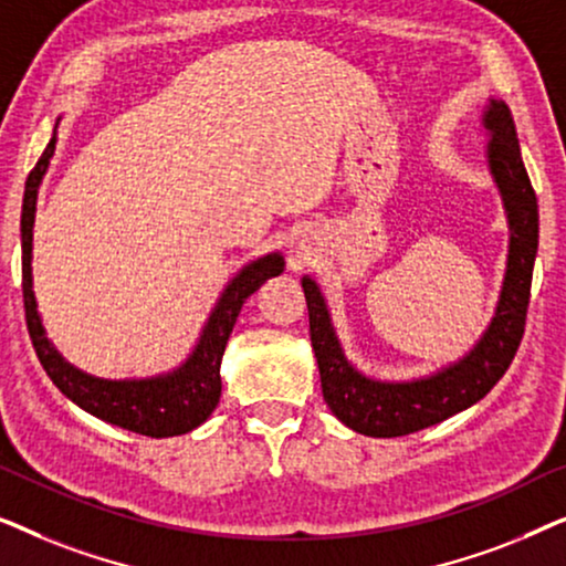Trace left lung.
Returning <instances> with one entry per match:
<instances>
[{
    "label": "left lung",
    "instance_id": "1",
    "mask_svg": "<svg viewBox=\"0 0 566 566\" xmlns=\"http://www.w3.org/2000/svg\"><path fill=\"white\" fill-rule=\"evenodd\" d=\"M482 123L490 134L486 161L507 213L510 250L505 281L490 327L463 358L415 381L368 378L345 358L319 285L312 277L301 281L324 401L339 422L360 436H409L476 405L505 376L523 339L533 262L538 252V200L525 172L510 107L502 99H490Z\"/></svg>",
    "mask_w": 566,
    "mask_h": 566
}]
</instances>
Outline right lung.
I'll use <instances>...</instances> for the list:
<instances>
[{
	"label": "right lung",
	"instance_id": "add662e5",
	"mask_svg": "<svg viewBox=\"0 0 566 566\" xmlns=\"http://www.w3.org/2000/svg\"><path fill=\"white\" fill-rule=\"evenodd\" d=\"M53 149H56V134H53L51 144L45 146L43 157L38 159L33 172L28 175L20 219L22 301H25V322L38 360H41L43 370L64 397L72 399L84 412L99 417V420L149 438H172L196 430L219 405L221 358L244 301L262 283L283 273V258L277 252L265 254V258L250 262V265H244L231 277L221 298L216 301L203 332H200L196 350L188 355V360L180 368L151 378H126V381H111V378L84 374V370L74 368L72 363L61 358L56 347L51 345V339L45 337L33 293V268H30V262H33L35 203L38 188H41L45 169L51 165Z\"/></svg>",
	"mask_w": 566,
	"mask_h": 566
}]
</instances>
